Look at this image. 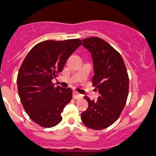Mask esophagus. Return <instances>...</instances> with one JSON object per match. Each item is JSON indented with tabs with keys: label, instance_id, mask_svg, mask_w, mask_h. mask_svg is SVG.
<instances>
[{
	"label": "esophagus",
	"instance_id": "obj_1",
	"mask_svg": "<svg viewBox=\"0 0 156 156\" xmlns=\"http://www.w3.org/2000/svg\"><path fill=\"white\" fill-rule=\"evenodd\" d=\"M73 98L75 100H78V99L82 98V95L80 94L79 93H78L77 91H74L73 92Z\"/></svg>",
	"mask_w": 156,
	"mask_h": 156
}]
</instances>
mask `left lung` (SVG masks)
<instances>
[{
    "label": "left lung",
    "mask_w": 156,
    "mask_h": 156,
    "mask_svg": "<svg viewBox=\"0 0 156 156\" xmlns=\"http://www.w3.org/2000/svg\"><path fill=\"white\" fill-rule=\"evenodd\" d=\"M82 41L94 60L92 84L100 97L97 101L84 97L88 108L81 113V119L86 127L102 130L116 122L125 108L129 92L128 74L121 54L107 42L97 37Z\"/></svg>",
    "instance_id": "obj_1"
}]
</instances>
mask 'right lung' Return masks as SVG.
Segmentation results:
<instances>
[{
	"label": "right lung",
	"instance_id": "1",
	"mask_svg": "<svg viewBox=\"0 0 156 156\" xmlns=\"http://www.w3.org/2000/svg\"><path fill=\"white\" fill-rule=\"evenodd\" d=\"M81 44L79 39L44 41L33 47L23 60L17 75L19 96L26 112L40 126L52 127L62 121L72 90L55 87L52 80Z\"/></svg>",
	"mask_w": 156,
	"mask_h": 156
}]
</instances>
